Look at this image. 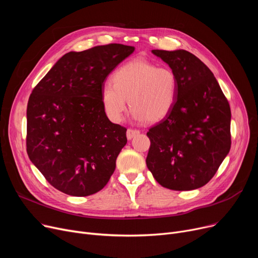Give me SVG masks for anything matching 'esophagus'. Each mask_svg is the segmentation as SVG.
Returning a JSON list of instances; mask_svg holds the SVG:
<instances>
[{
    "instance_id": "1",
    "label": "esophagus",
    "mask_w": 258,
    "mask_h": 258,
    "mask_svg": "<svg viewBox=\"0 0 258 258\" xmlns=\"http://www.w3.org/2000/svg\"><path fill=\"white\" fill-rule=\"evenodd\" d=\"M140 132L138 130H133V128H128L126 131V137L128 140L133 139L135 136H137V135H139Z\"/></svg>"
}]
</instances>
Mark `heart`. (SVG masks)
<instances>
[{
  "mask_svg": "<svg viewBox=\"0 0 258 258\" xmlns=\"http://www.w3.org/2000/svg\"><path fill=\"white\" fill-rule=\"evenodd\" d=\"M179 80L168 67L143 58L131 60L115 71L112 81L101 88V104L107 118L118 123L127 110L147 123H156L168 116L178 98Z\"/></svg>",
  "mask_w": 258,
  "mask_h": 258,
  "instance_id": "1",
  "label": "heart"
}]
</instances>
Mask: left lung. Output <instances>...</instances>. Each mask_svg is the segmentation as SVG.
Masks as SVG:
<instances>
[{
  "instance_id": "8db88e82",
  "label": "left lung",
  "mask_w": 258,
  "mask_h": 258,
  "mask_svg": "<svg viewBox=\"0 0 258 258\" xmlns=\"http://www.w3.org/2000/svg\"><path fill=\"white\" fill-rule=\"evenodd\" d=\"M179 80L178 98L166 118L150 128L147 168L172 190L206 185L231 147V111L209 68L186 50H153Z\"/></svg>"
}]
</instances>
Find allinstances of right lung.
<instances>
[{
	"label": "right lung",
	"mask_w": 258,
	"mask_h": 258,
	"mask_svg": "<svg viewBox=\"0 0 258 258\" xmlns=\"http://www.w3.org/2000/svg\"><path fill=\"white\" fill-rule=\"evenodd\" d=\"M134 51L132 46L108 44L69 52L33 89L27 105V154L57 190L91 196L113 174L127 142L126 128L108 120L101 88Z\"/></svg>",
	"instance_id": "right-lung-1"
}]
</instances>
